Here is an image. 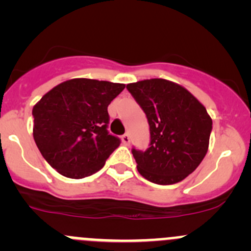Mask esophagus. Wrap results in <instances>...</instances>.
I'll return each instance as SVG.
<instances>
[{"instance_id": "obj_1", "label": "esophagus", "mask_w": 251, "mask_h": 251, "mask_svg": "<svg viewBox=\"0 0 251 251\" xmlns=\"http://www.w3.org/2000/svg\"><path fill=\"white\" fill-rule=\"evenodd\" d=\"M121 141H123L124 144H126V146H128L131 142V138H130V135L128 133H124L123 136H121Z\"/></svg>"}]
</instances>
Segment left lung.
Returning <instances> with one entry per match:
<instances>
[{
  "instance_id": "obj_1",
  "label": "left lung",
  "mask_w": 251,
  "mask_h": 251,
  "mask_svg": "<svg viewBox=\"0 0 251 251\" xmlns=\"http://www.w3.org/2000/svg\"><path fill=\"white\" fill-rule=\"evenodd\" d=\"M146 113L151 142L132 148L137 170L156 184H174L193 173L209 148L212 120L191 92L164 78L126 86Z\"/></svg>"
}]
</instances>
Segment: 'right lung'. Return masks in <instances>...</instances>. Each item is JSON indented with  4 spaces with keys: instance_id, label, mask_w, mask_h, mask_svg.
<instances>
[{
    "instance_id": "right-lung-1",
    "label": "right lung",
    "mask_w": 251,
    "mask_h": 251,
    "mask_svg": "<svg viewBox=\"0 0 251 251\" xmlns=\"http://www.w3.org/2000/svg\"><path fill=\"white\" fill-rule=\"evenodd\" d=\"M124 83L73 78L47 92L32 109L34 140L60 175L83 178L97 173L120 146L108 131V105Z\"/></svg>"
}]
</instances>
